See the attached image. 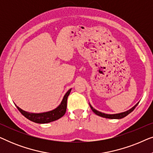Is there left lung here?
Wrapping results in <instances>:
<instances>
[{
    "mask_svg": "<svg viewBox=\"0 0 153 153\" xmlns=\"http://www.w3.org/2000/svg\"><path fill=\"white\" fill-rule=\"evenodd\" d=\"M138 104H139V102L136 104L134 106H133L132 108H130V109L127 111H125V112H123V113H120V114H104V113H102V112H100L97 111L96 109H95L93 106H92L91 104H90V106H91V109L95 113L96 115H97V116H101V117H103V118H110V119H120V118H124V117L127 116V115L130 114L131 112H132L134 109L136 108V106L138 105Z\"/></svg>",
    "mask_w": 153,
    "mask_h": 153,
    "instance_id": "8db88e82",
    "label": "left lung"
}]
</instances>
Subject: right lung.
<instances>
[{
  "mask_svg": "<svg viewBox=\"0 0 153 153\" xmlns=\"http://www.w3.org/2000/svg\"><path fill=\"white\" fill-rule=\"evenodd\" d=\"M71 90L72 89H70L67 92L60 105L55 109L50 111L41 113V114H33V113L25 111L22 110V108H20L17 106H16V108H18V110L19 111L23 116H24L27 119L34 123H48L53 122V121L60 118L65 114L67 109V100H68V97L70 95Z\"/></svg>",
  "mask_w": 153,
  "mask_h": 153,
  "instance_id": "add662e5",
  "label": "right lung"
}]
</instances>
